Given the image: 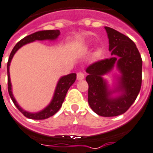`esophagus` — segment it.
I'll use <instances>...</instances> for the list:
<instances>
[{"label": "esophagus", "instance_id": "34e87169", "mask_svg": "<svg viewBox=\"0 0 153 153\" xmlns=\"http://www.w3.org/2000/svg\"><path fill=\"white\" fill-rule=\"evenodd\" d=\"M76 78H77V80H78V81H80V80H83V79L85 78V75H84V73H83V72L80 71V72H78V73H77V75H76Z\"/></svg>", "mask_w": 153, "mask_h": 153}]
</instances>
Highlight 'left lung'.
<instances>
[{
    "mask_svg": "<svg viewBox=\"0 0 153 153\" xmlns=\"http://www.w3.org/2000/svg\"><path fill=\"white\" fill-rule=\"evenodd\" d=\"M111 57L99 61L87 68L88 103L97 114L116 117L132 105L142 86L143 61L135 43L125 35L105 26ZM115 66L119 71L114 88L111 89L103 78Z\"/></svg>",
    "mask_w": 153,
    "mask_h": 153,
    "instance_id": "obj_1",
    "label": "left lung"
}]
</instances>
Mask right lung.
Here are the masks:
<instances>
[{
	"instance_id": "right-lung-1",
	"label": "right lung",
	"mask_w": 153,
	"mask_h": 153,
	"mask_svg": "<svg viewBox=\"0 0 153 153\" xmlns=\"http://www.w3.org/2000/svg\"><path fill=\"white\" fill-rule=\"evenodd\" d=\"M59 35H60V30H47L36 31L33 34L29 35V36H27L26 37L22 39L19 42L16 43V45L14 46V48L12 49L11 52H10L9 60H8V62H7L8 92H9L10 98H11L12 102L15 104V106L17 107V109L27 118L34 119V120H43V119L48 118V117H50L51 116L56 114L62 107L68 89L75 82V81L76 79V73H71V74L62 76L61 78L59 79L58 82L56 84V89H55L54 91V95H53V97L51 99V102L43 110L37 111V112H29V111H26L24 109H22V107L19 106V104L16 101L14 96H13V93H12V87H11L10 71H9L10 62L13 58L15 53L24 45L33 42L35 41H45V40L54 41L56 39H57Z\"/></svg>"
}]
</instances>
